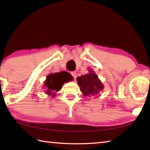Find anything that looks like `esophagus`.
Listing matches in <instances>:
<instances>
[{"label": "esophagus", "instance_id": "esophagus-1", "mask_svg": "<svg viewBox=\"0 0 150 150\" xmlns=\"http://www.w3.org/2000/svg\"><path fill=\"white\" fill-rule=\"evenodd\" d=\"M71 73V75L73 77H74V79H76V77H77V73H76L75 71H73Z\"/></svg>", "mask_w": 150, "mask_h": 150}]
</instances>
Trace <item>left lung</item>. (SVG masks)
I'll list each match as a JSON object with an SVG mask.
<instances>
[{"label": "left lung", "mask_w": 150, "mask_h": 150, "mask_svg": "<svg viewBox=\"0 0 150 150\" xmlns=\"http://www.w3.org/2000/svg\"><path fill=\"white\" fill-rule=\"evenodd\" d=\"M88 71L89 73L87 74L77 78V83L84 96L94 97L99 95L104 89V85L93 70L89 69Z\"/></svg>", "instance_id": "obj_1"}]
</instances>
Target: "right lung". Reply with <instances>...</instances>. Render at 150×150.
Returning a JSON list of instances; mask_svg holds the SVG:
<instances>
[{
	"label": "right lung",
	"instance_id": "obj_1",
	"mask_svg": "<svg viewBox=\"0 0 150 150\" xmlns=\"http://www.w3.org/2000/svg\"><path fill=\"white\" fill-rule=\"evenodd\" d=\"M73 77L68 72L62 71L59 73H50L44 81L42 88L44 93L48 95L55 97L56 91H59L65 82L73 81Z\"/></svg>",
	"mask_w": 150,
	"mask_h": 150
}]
</instances>
